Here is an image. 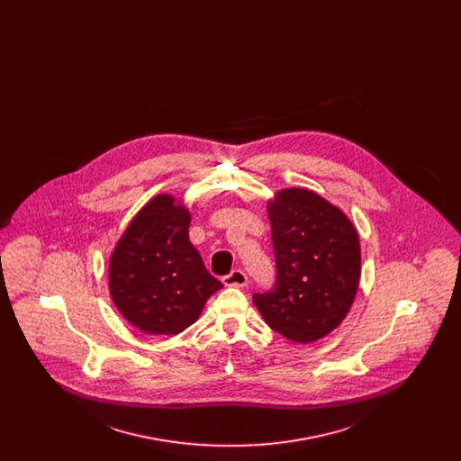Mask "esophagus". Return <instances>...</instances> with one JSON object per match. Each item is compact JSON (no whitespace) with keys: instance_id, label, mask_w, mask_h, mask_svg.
I'll list each match as a JSON object with an SVG mask.
<instances>
[{"instance_id":"34e87169","label":"esophagus","mask_w":461,"mask_h":461,"mask_svg":"<svg viewBox=\"0 0 461 461\" xmlns=\"http://www.w3.org/2000/svg\"><path fill=\"white\" fill-rule=\"evenodd\" d=\"M222 284L226 286H245L249 284V278L241 269H233L222 278Z\"/></svg>"}]
</instances>
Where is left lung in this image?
Returning a JSON list of instances; mask_svg holds the SVG:
<instances>
[{"label":"left lung","instance_id":"left-lung-1","mask_svg":"<svg viewBox=\"0 0 461 461\" xmlns=\"http://www.w3.org/2000/svg\"><path fill=\"white\" fill-rule=\"evenodd\" d=\"M276 286L256 294L267 327L295 344L337 329L351 309L359 278V235L348 214L307 188H284L267 200Z\"/></svg>","mask_w":461,"mask_h":461}]
</instances>
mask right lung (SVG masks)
I'll use <instances>...</instances> for the list:
<instances>
[{
  "label": "right lung",
  "instance_id": "right-lung-1",
  "mask_svg": "<svg viewBox=\"0 0 461 461\" xmlns=\"http://www.w3.org/2000/svg\"><path fill=\"white\" fill-rule=\"evenodd\" d=\"M190 221L179 198L158 194L136 212L110 254L112 303L149 335L188 329L222 286L188 239Z\"/></svg>",
  "mask_w": 461,
  "mask_h": 461
}]
</instances>
